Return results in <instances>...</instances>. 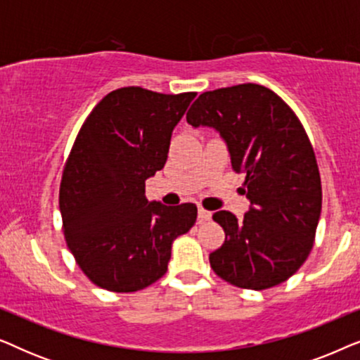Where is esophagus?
I'll use <instances>...</instances> for the list:
<instances>
[{
  "label": "esophagus",
  "mask_w": 360,
  "mask_h": 360,
  "mask_svg": "<svg viewBox=\"0 0 360 360\" xmlns=\"http://www.w3.org/2000/svg\"><path fill=\"white\" fill-rule=\"evenodd\" d=\"M198 219H200V223H205V221H210L211 219V211H208V210H205V208H198Z\"/></svg>",
  "instance_id": "esophagus-1"
}]
</instances>
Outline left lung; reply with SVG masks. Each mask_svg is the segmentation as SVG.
I'll list each match as a JSON object with an SVG mask.
<instances>
[{"instance_id": "obj_1", "label": "left lung", "mask_w": 360, "mask_h": 360, "mask_svg": "<svg viewBox=\"0 0 360 360\" xmlns=\"http://www.w3.org/2000/svg\"><path fill=\"white\" fill-rule=\"evenodd\" d=\"M186 121L219 132L250 201L244 219L224 210L213 214L226 239L210 254L211 269L239 288L285 282L309 255L321 214V179L302 122L277 93L255 83L201 93Z\"/></svg>"}]
</instances>
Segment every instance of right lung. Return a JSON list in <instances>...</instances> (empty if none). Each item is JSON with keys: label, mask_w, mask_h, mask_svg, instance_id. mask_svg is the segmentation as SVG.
Listing matches in <instances>:
<instances>
[{"label": "right lung", "mask_w": 360, "mask_h": 360, "mask_svg": "<svg viewBox=\"0 0 360 360\" xmlns=\"http://www.w3.org/2000/svg\"><path fill=\"white\" fill-rule=\"evenodd\" d=\"M196 93L115 90L83 122L63 169V236L98 287L137 292L167 272L172 243L188 233L196 206L146 198V180L164 169L172 139Z\"/></svg>", "instance_id": "add662e5"}]
</instances>
